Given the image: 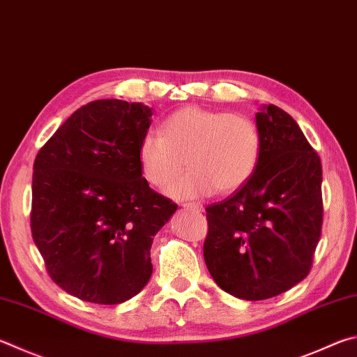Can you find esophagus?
<instances>
[{"mask_svg":"<svg viewBox=\"0 0 357 357\" xmlns=\"http://www.w3.org/2000/svg\"><path fill=\"white\" fill-rule=\"evenodd\" d=\"M183 207H185V209H192V211H197V212H201L203 211V204L199 203H184Z\"/></svg>","mask_w":357,"mask_h":357,"instance_id":"esophagus-1","label":"esophagus"}]
</instances>
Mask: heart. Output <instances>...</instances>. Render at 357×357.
<instances>
[{"instance_id":"b5f03b06","label":"heart","mask_w":357,"mask_h":357,"mask_svg":"<svg viewBox=\"0 0 357 357\" xmlns=\"http://www.w3.org/2000/svg\"><path fill=\"white\" fill-rule=\"evenodd\" d=\"M261 151V132L250 116L187 106L168 115L159 132L144 134L137 158L142 174L156 189L170 184L184 164L189 167L167 190L187 199L238 190L255 174Z\"/></svg>"}]
</instances>
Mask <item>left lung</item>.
I'll return each mask as SVG.
<instances>
[{"instance_id": "1", "label": "left lung", "mask_w": 357, "mask_h": 357, "mask_svg": "<svg viewBox=\"0 0 357 357\" xmlns=\"http://www.w3.org/2000/svg\"><path fill=\"white\" fill-rule=\"evenodd\" d=\"M262 139L255 174L206 207L204 262L229 295L267 300L309 275L323 222L321 162L298 123L275 105L256 114Z\"/></svg>"}]
</instances>
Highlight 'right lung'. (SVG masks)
<instances>
[{"label": "right lung", "instance_id": "obj_1", "mask_svg": "<svg viewBox=\"0 0 357 357\" xmlns=\"http://www.w3.org/2000/svg\"><path fill=\"white\" fill-rule=\"evenodd\" d=\"M151 115L142 102L92 101L36 158L32 238L51 280L79 300L125 303L150 281L153 237L178 209L142 176Z\"/></svg>", "mask_w": 357, "mask_h": 357}]
</instances>
